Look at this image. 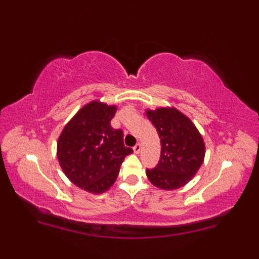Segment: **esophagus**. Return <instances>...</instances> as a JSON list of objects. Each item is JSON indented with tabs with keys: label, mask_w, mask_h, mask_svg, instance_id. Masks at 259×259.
I'll return each instance as SVG.
<instances>
[{
	"label": "esophagus",
	"mask_w": 259,
	"mask_h": 259,
	"mask_svg": "<svg viewBox=\"0 0 259 259\" xmlns=\"http://www.w3.org/2000/svg\"><path fill=\"white\" fill-rule=\"evenodd\" d=\"M133 149H134V152H135V153H139L140 150H142V145H140V144H136L135 147L133 148Z\"/></svg>",
	"instance_id": "34e87169"
}]
</instances>
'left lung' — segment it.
Returning <instances> with one entry per match:
<instances>
[{
    "instance_id": "obj_1",
    "label": "left lung",
    "mask_w": 259,
    "mask_h": 259,
    "mask_svg": "<svg viewBox=\"0 0 259 259\" xmlns=\"http://www.w3.org/2000/svg\"><path fill=\"white\" fill-rule=\"evenodd\" d=\"M146 114L161 143L160 161L146 169L147 177L162 190L178 189L190 182L204 161L203 138L189 117L175 108H158Z\"/></svg>"
}]
</instances>
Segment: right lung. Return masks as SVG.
Masks as SVG:
<instances>
[{
  "label": "right lung",
  "instance_id": "right-lung-1",
  "mask_svg": "<svg viewBox=\"0 0 259 259\" xmlns=\"http://www.w3.org/2000/svg\"><path fill=\"white\" fill-rule=\"evenodd\" d=\"M115 106L99 101L80 109L68 122L57 143V158L65 175L85 191L100 194L119 175L133 149L123 144V131L111 126Z\"/></svg>",
  "mask_w": 259,
  "mask_h": 259
}]
</instances>
